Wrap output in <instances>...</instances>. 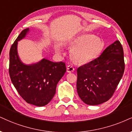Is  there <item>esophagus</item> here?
I'll return each mask as SVG.
<instances>
[{"label": "esophagus", "mask_w": 132, "mask_h": 132, "mask_svg": "<svg viewBox=\"0 0 132 132\" xmlns=\"http://www.w3.org/2000/svg\"><path fill=\"white\" fill-rule=\"evenodd\" d=\"M75 70L74 67L71 65H68L67 67V73H72Z\"/></svg>", "instance_id": "esophagus-1"}]
</instances>
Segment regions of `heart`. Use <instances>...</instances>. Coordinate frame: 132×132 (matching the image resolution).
Wrapping results in <instances>:
<instances>
[{"label":"heart","mask_w":132,"mask_h":132,"mask_svg":"<svg viewBox=\"0 0 132 132\" xmlns=\"http://www.w3.org/2000/svg\"><path fill=\"white\" fill-rule=\"evenodd\" d=\"M71 49L70 57L75 63L87 64L98 57L104 48L102 39L93 34H83L71 40L69 43Z\"/></svg>","instance_id":"1"}]
</instances>
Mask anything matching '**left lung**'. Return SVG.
<instances>
[{
	"label": "left lung",
	"instance_id": "1",
	"mask_svg": "<svg viewBox=\"0 0 132 132\" xmlns=\"http://www.w3.org/2000/svg\"><path fill=\"white\" fill-rule=\"evenodd\" d=\"M124 69L123 48L116 40L98 58L78 69L76 89L79 97L89 105L108 101L119 83Z\"/></svg>",
	"mask_w": 132,
	"mask_h": 132
}]
</instances>
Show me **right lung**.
Returning <instances> with one entry per match:
<instances>
[{"instance_id":"obj_1","label":"right lung","mask_w":132,"mask_h":132,"mask_svg":"<svg viewBox=\"0 0 132 132\" xmlns=\"http://www.w3.org/2000/svg\"><path fill=\"white\" fill-rule=\"evenodd\" d=\"M29 32V28L22 30L11 46L9 74L14 87L26 102L43 106L56 94L57 84L65 73L66 67L63 62H54L45 58L32 64L22 62L18 53V43Z\"/></svg>"}]
</instances>
